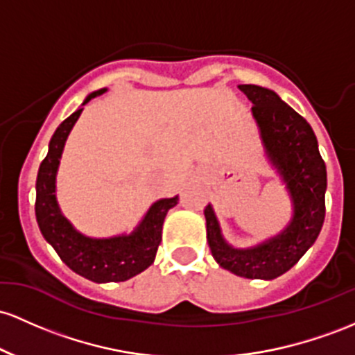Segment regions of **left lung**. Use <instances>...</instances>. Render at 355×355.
<instances>
[{
	"instance_id": "1",
	"label": "left lung",
	"mask_w": 355,
	"mask_h": 355,
	"mask_svg": "<svg viewBox=\"0 0 355 355\" xmlns=\"http://www.w3.org/2000/svg\"><path fill=\"white\" fill-rule=\"evenodd\" d=\"M253 103L252 114L268 161L285 182L293 214L286 228L252 248H234L223 238L211 205L205 208L206 238L218 265L245 278L273 280L304 257L320 233L325 218L327 171L309 122L273 90L238 85Z\"/></svg>"
}]
</instances>
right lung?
Returning <instances> with one entry per match:
<instances>
[{
    "mask_svg": "<svg viewBox=\"0 0 355 355\" xmlns=\"http://www.w3.org/2000/svg\"><path fill=\"white\" fill-rule=\"evenodd\" d=\"M107 89L92 92L82 105ZM83 109L75 110L51 135L49 154L40 164L37 176V201L35 214L43 238L53 246L62 261L87 280L95 284L125 282L154 263L159 243L162 240V225L167 211L178 205L179 198L159 199L150 206L146 216L130 234L112 238H90L73 228L58 208L55 182L63 147L71 127Z\"/></svg>",
    "mask_w": 355,
    "mask_h": 355,
    "instance_id": "1",
    "label": "right lung"
}]
</instances>
